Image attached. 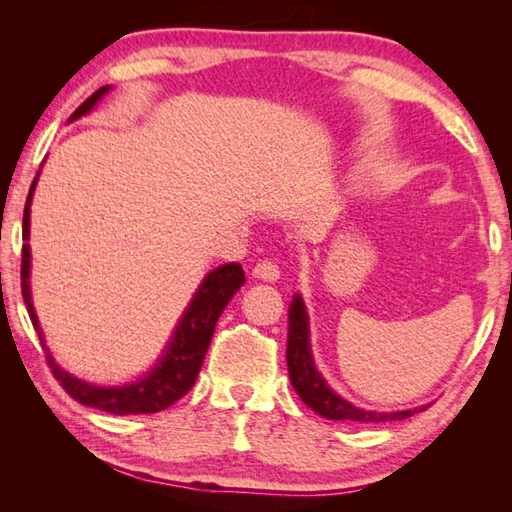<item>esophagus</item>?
Listing matches in <instances>:
<instances>
[{
    "instance_id": "esophagus-1",
    "label": "esophagus",
    "mask_w": 512,
    "mask_h": 512,
    "mask_svg": "<svg viewBox=\"0 0 512 512\" xmlns=\"http://www.w3.org/2000/svg\"><path fill=\"white\" fill-rule=\"evenodd\" d=\"M253 275H255L257 279L270 281V284H273V281L279 279V268H277L273 262H259V264L253 268Z\"/></svg>"
}]
</instances>
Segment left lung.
I'll list each match as a JSON object with an SVG mask.
<instances>
[{
	"label": "left lung",
	"mask_w": 512,
	"mask_h": 512,
	"mask_svg": "<svg viewBox=\"0 0 512 512\" xmlns=\"http://www.w3.org/2000/svg\"><path fill=\"white\" fill-rule=\"evenodd\" d=\"M288 374L290 383L295 387L299 398L306 405L317 411L319 416L328 420H347V422H387V420H405L413 413L424 409H402V411H372L361 409L352 405L350 400L336 394V391L328 385V380L314 365L312 345H310V319L306 303H303L301 295L292 297L290 310H288Z\"/></svg>",
	"instance_id": "left-lung-1"
}]
</instances>
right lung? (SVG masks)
<instances>
[{"instance_id": "obj_1", "label": "right lung", "mask_w": 512, "mask_h": 512, "mask_svg": "<svg viewBox=\"0 0 512 512\" xmlns=\"http://www.w3.org/2000/svg\"><path fill=\"white\" fill-rule=\"evenodd\" d=\"M112 90V85H103L101 90H96L88 101H85L79 110L70 116V123L90 114L96 103H99L103 96ZM39 173L37 178L32 180V187L26 198V209H24V239L26 244L21 248V295H24V303L30 314V321L35 325L39 334V341L46 350L48 365L52 367L54 378L59 380L61 387L68 391V394L81 402L85 407H94L107 413H114V416H138V413H156L171 407L173 402L180 400L187 391L195 385V378L200 374L202 361L209 350V343L213 339L215 323L224 312L226 303L233 299L235 292L242 288L246 281L244 270L239 264H224L213 268L209 275L202 279L200 288L195 290L193 299L189 301L187 310L182 312V317L173 330L171 339L165 347V352L158 358V363L149 369V372L134 380L129 385H118V387H101L88 383V380H81L65 372L63 367L54 361L48 345L46 336L37 319L35 306H32V292H30V204L32 195H35Z\"/></svg>"}]
</instances>
